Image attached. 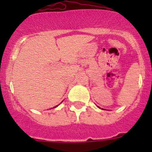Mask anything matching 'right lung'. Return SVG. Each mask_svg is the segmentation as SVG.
Returning <instances> with one entry per match:
<instances>
[{
    "mask_svg": "<svg viewBox=\"0 0 152 152\" xmlns=\"http://www.w3.org/2000/svg\"><path fill=\"white\" fill-rule=\"evenodd\" d=\"M54 108H55V107H54Z\"/></svg>",
    "mask_w": 152,
    "mask_h": 152,
    "instance_id": "1",
    "label": "right lung"
}]
</instances>
